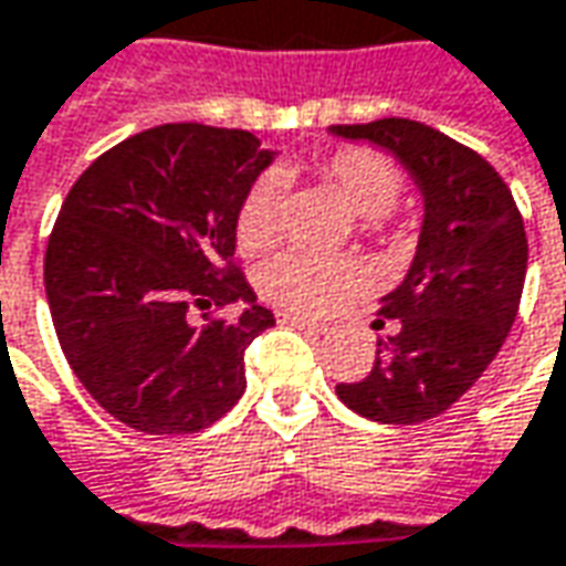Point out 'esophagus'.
<instances>
[{
  "label": "esophagus",
  "mask_w": 566,
  "mask_h": 566,
  "mask_svg": "<svg viewBox=\"0 0 566 566\" xmlns=\"http://www.w3.org/2000/svg\"><path fill=\"white\" fill-rule=\"evenodd\" d=\"M279 322H284V325H294V328H303V332H313V335H325V332H328V325H325V322L306 319V316H301V313H291V310H282V313H279Z\"/></svg>",
  "instance_id": "1"
}]
</instances>
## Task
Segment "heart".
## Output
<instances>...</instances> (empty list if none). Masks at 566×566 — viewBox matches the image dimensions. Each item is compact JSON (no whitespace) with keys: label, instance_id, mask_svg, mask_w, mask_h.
Returning <instances> with one entry per match:
<instances>
[{"label":"heart","instance_id":"1","mask_svg":"<svg viewBox=\"0 0 566 566\" xmlns=\"http://www.w3.org/2000/svg\"><path fill=\"white\" fill-rule=\"evenodd\" d=\"M322 178L342 190V197L363 219H381L398 203L403 181L398 168L379 153L366 147L338 149L322 163ZM284 231V185L282 175L263 171L241 200L238 209V247L247 253H260L272 247ZM363 269L350 256H319L313 250L291 247L272 256L260 269V287L272 303L301 310V313H325L335 303L357 291Z\"/></svg>","mask_w":566,"mask_h":566}]
</instances>
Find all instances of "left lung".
I'll list each match as a JSON object with an SVG mask.
<instances>
[{"label":"left lung","instance_id":"8db88e82","mask_svg":"<svg viewBox=\"0 0 566 566\" xmlns=\"http://www.w3.org/2000/svg\"><path fill=\"white\" fill-rule=\"evenodd\" d=\"M328 130L388 149L422 193L417 256L373 322L398 332L376 342L366 379L335 391L373 422H426L473 388L514 325L530 253L523 219L495 168L436 127L379 118Z\"/></svg>","mask_w":566,"mask_h":566}]
</instances>
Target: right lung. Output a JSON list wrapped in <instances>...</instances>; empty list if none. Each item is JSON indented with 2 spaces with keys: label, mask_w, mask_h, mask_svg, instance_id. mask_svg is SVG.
I'll list each match as a JSON object with an SVG mask.
<instances>
[{
  "label": "right lung",
  "mask_w": 566,
  "mask_h": 566,
  "mask_svg": "<svg viewBox=\"0 0 566 566\" xmlns=\"http://www.w3.org/2000/svg\"><path fill=\"white\" fill-rule=\"evenodd\" d=\"M275 159L250 130H140L74 181L46 247V301L93 400L147 436H190L244 395V350L275 325L231 263L241 200ZM193 305H244L193 323Z\"/></svg>",
  "instance_id": "obj_1"
}]
</instances>
